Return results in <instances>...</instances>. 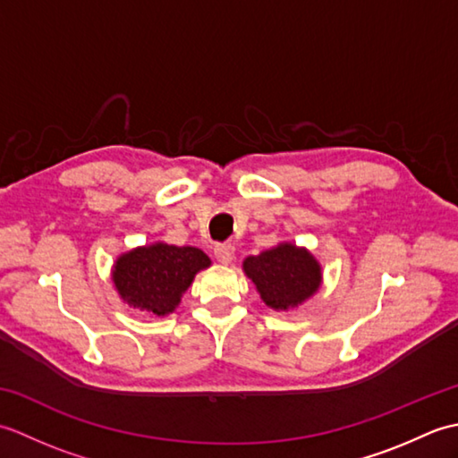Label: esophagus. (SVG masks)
Instances as JSON below:
<instances>
[{
    "label": "esophagus",
    "mask_w": 458,
    "mask_h": 458,
    "mask_svg": "<svg viewBox=\"0 0 458 458\" xmlns=\"http://www.w3.org/2000/svg\"><path fill=\"white\" fill-rule=\"evenodd\" d=\"M214 258H216L220 264L228 266L234 259V246L232 244H216L214 246Z\"/></svg>",
    "instance_id": "obj_1"
}]
</instances>
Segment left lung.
Returning a JSON list of instances; mask_svg holds the SVG:
<instances>
[{
  "instance_id": "left-lung-1",
  "label": "left lung",
  "mask_w": 458,
  "mask_h": 458,
  "mask_svg": "<svg viewBox=\"0 0 458 458\" xmlns=\"http://www.w3.org/2000/svg\"><path fill=\"white\" fill-rule=\"evenodd\" d=\"M246 277L256 285L261 301L274 310L297 309L323 285V267L303 246L279 242L242 264Z\"/></svg>"
}]
</instances>
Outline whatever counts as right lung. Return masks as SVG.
<instances>
[{
	"label": "right lung",
	"instance_id": "right-lung-1",
	"mask_svg": "<svg viewBox=\"0 0 458 458\" xmlns=\"http://www.w3.org/2000/svg\"><path fill=\"white\" fill-rule=\"evenodd\" d=\"M210 264V258L194 246L153 242L115 258L112 284L125 305L161 318L174 313L194 276Z\"/></svg>",
	"mask_w": 458,
	"mask_h": 458
}]
</instances>
